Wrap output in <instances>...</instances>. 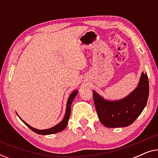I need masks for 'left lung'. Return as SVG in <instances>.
I'll list each match as a JSON object with an SVG mask.
<instances>
[{
    "label": "left lung",
    "instance_id": "8db88e82",
    "mask_svg": "<svg viewBox=\"0 0 158 158\" xmlns=\"http://www.w3.org/2000/svg\"><path fill=\"white\" fill-rule=\"evenodd\" d=\"M149 96L147 73H142L136 89L119 101H109L94 91V101L101 124L109 128L125 127L135 122L145 107Z\"/></svg>",
    "mask_w": 158,
    "mask_h": 158
}]
</instances>
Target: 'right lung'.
Instances as JSON below:
<instances>
[{
    "mask_svg": "<svg viewBox=\"0 0 158 158\" xmlns=\"http://www.w3.org/2000/svg\"><path fill=\"white\" fill-rule=\"evenodd\" d=\"M77 90H75V91L73 92L72 94H70V97H69L68 100V103H67V109H66V112H65V115H64V117L63 118V119L59 124L56 125V126L52 127L50 129H44V130H40V129H34L33 127H31V126H29V124H27L25 122H23L22 120V122L24 123V124L27 125V126L29 127V128L32 130L34 132L39 134V135H52V134H55L57 132H60L63 130V129H65V127H67L68 123V120L70 118V110H71V105H72V103L74 98H75V96H77Z\"/></svg>",
    "mask_w": 158,
    "mask_h": 158,
    "instance_id": "obj_1",
    "label": "right lung"
}]
</instances>
